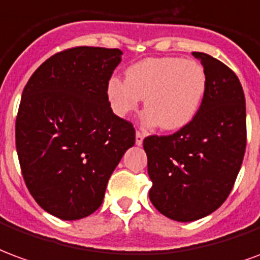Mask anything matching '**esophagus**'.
<instances>
[{"label": "esophagus", "instance_id": "obj_1", "mask_svg": "<svg viewBox=\"0 0 260 260\" xmlns=\"http://www.w3.org/2000/svg\"><path fill=\"white\" fill-rule=\"evenodd\" d=\"M143 141H144V134L140 132V130H137V132H136V144H137V145H141Z\"/></svg>", "mask_w": 260, "mask_h": 260}]
</instances>
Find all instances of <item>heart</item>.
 Returning <instances> with one entry per match:
<instances>
[{
  "instance_id": "heart-1",
  "label": "heart",
  "mask_w": 260,
  "mask_h": 260,
  "mask_svg": "<svg viewBox=\"0 0 260 260\" xmlns=\"http://www.w3.org/2000/svg\"><path fill=\"white\" fill-rule=\"evenodd\" d=\"M206 91L201 63L183 58H149L126 70V80L112 77L107 95L117 116L132 113L144 100V126L179 130L194 119Z\"/></svg>"
}]
</instances>
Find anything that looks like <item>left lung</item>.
I'll return each instance as SVG.
<instances>
[{
    "instance_id": "obj_1",
    "label": "left lung",
    "mask_w": 260,
    "mask_h": 260,
    "mask_svg": "<svg viewBox=\"0 0 260 260\" xmlns=\"http://www.w3.org/2000/svg\"><path fill=\"white\" fill-rule=\"evenodd\" d=\"M206 73L200 109L170 136L144 138L152 181L149 200L176 221L210 215L227 200L247 145L245 96L236 73L204 52H192Z\"/></svg>"
}]
</instances>
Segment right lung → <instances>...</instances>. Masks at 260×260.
<instances>
[{
	"instance_id": "right-lung-1",
	"label": "right lung",
	"mask_w": 260,
	"mask_h": 260,
	"mask_svg": "<svg viewBox=\"0 0 260 260\" xmlns=\"http://www.w3.org/2000/svg\"><path fill=\"white\" fill-rule=\"evenodd\" d=\"M122 51L75 47L52 55L22 92L15 124L24 183L62 220L94 213L108 180L136 143L133 124L112 112L108 81Z\"/></svg>"
}]
</instances>
